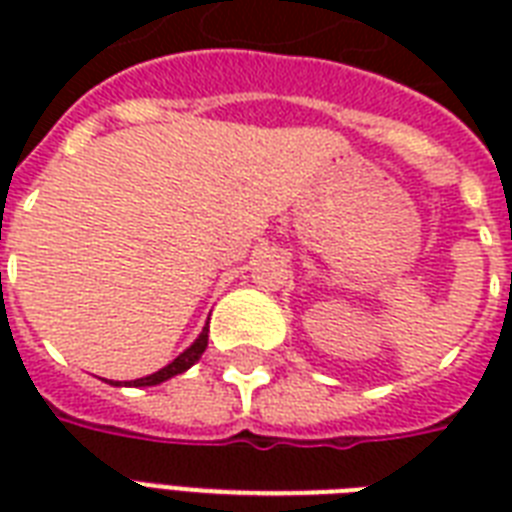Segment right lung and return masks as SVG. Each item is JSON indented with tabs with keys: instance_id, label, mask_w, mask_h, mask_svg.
Listing matches in <instances>:
<instances>
[{
	"instance_id": "1",
	"label": "right lung",
	"mask_w": 512,
	"mask_h": 512,
	"mask_svg": "<svg viewBox=\"0 0 512 512\" xmlns=\"http://www.w3.org/2000/svg\"><path fill=\"white\" fill-rule=\"evenodd\" d=\"M207 332H209V327H204V332L199 335V340L193 342L188 350H183V353H180V356H177L172 364H167L164 369H159V372L148 374V377L132 380L130 385H135V388H140V385H159V382L170 380V377H175V374H183L188 366H193L196 361H199L201 353H204V348H207ZM116 385H119V382H116Z\"/></svg>"
}]
</instances>
